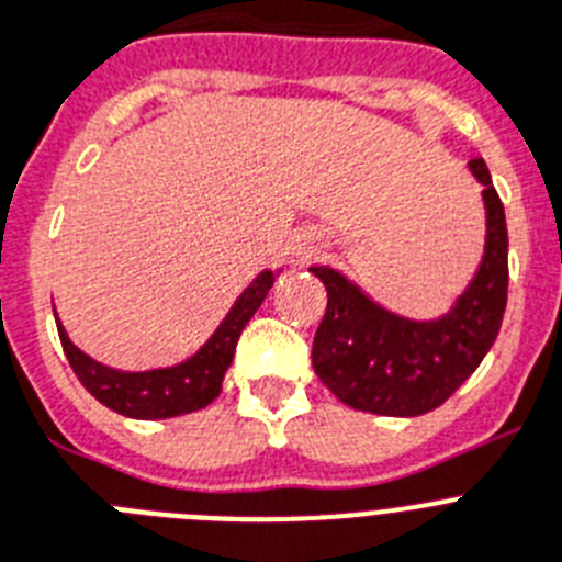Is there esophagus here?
<instances>
[{"label": "esophagus", "mask_w": 562, "mask_h": 562, "mask_svg": "<svg viewBox=\"0 0 562 562\" xmlns=\"http://www.w3.org/2000/svg\"><path fill=\"white\" fill-rule=\"evenodd\" d=\"M314 251H317V245H314V239H300V243L294 245V257L296 259H308Z\"/></svg>", "instance_id": "esophagus-1"}]
</instances>
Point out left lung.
I'll list each match as a JSON object with an SVG mask.
<instances>
[{"label":"left lung","instance_id":"left-lung-1","mask_svg":"<svg viewBox=\"0 0 562 562\" xmlns=\"http://www.w3.org/2000/svg\"><path fill=\"white\" fill-rule=\"evenodd\" d=\"M469 171L483 186L485 248L471 282L442 317H400L346 273L311 268L328 291L311 362L325 389L357 412L385 417L434 412L474 374L497 339L508 296L506 211L483 159H471Z\"/></svg>","mask_w":562,"mask_h":562}]
</instances>
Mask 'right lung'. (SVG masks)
Segmentation results:
<instances>
[{
	"label": "right lung",
	"instance_id": "obj_1",
	"mask_svg": "<svg viewBox=\"0 0 562 562\" xmlns=\"http://www.w3.org/2000/svg\"><path fill=\"white\" fill-rule=\"evenodd\" d=\"M277 273L280 271H268V268L259 271L251 285L237 296V303L231 305L223 323L216 325V331L205 339V346L177 366L150 371L111 369L105 362L79 351L70 342L65 325L56 317L65 357H68L74 374L79 376V383L91 391L99 403L122 414V417L168 419L179 417V414L200 412L211 400L220 397L225 371H228L234 351H237L239 334L268 296Z\"/></svg>",
	"mask_w": 562,
	"mask_h": 562
}]
</instances>
